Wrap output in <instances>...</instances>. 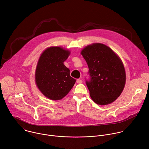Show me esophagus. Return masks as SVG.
I'll list each match as a JSON object with an SVG mask.
<instances>
[{
    "label": "esophagus",
    "instance_id": "obj_1",
    "mask_svg": "<svg viewBox=\"0 0 149 149\" xmlns=\"http://www.w3.org/2000/svg\"><path fill=\"white\" fill-rule=\"evenodd\" d=\"M77 82L78 84H81V83L82 82V81L81 79H77Z\"/></svg>",
    "mask_w": 149,
    "mask_h": 149
}]
</instances>
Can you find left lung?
<instances>
[{"mask_svg": "<svg viewBox=\"0 0 149 149\" xmlns=\"http://www.w3.org/2000/svg\"><path fill=\"white\" fill-rule=\"evenodd\" d=\"M89 68L90 81H86L92 100L107 105L122 93L126 83V72L120 57L108 46L93 43L81 52Z\"/></svg>", "mask_w": 149, "mask_h": 149, "instance_id": "1", "label": "left lung"}]
</instances>
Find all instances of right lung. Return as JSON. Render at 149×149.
Masks as SVG:
<instances>
[{
  "label": "right lung",
  "mask_w": 149,
  "mask_h": 149,
  "mask_svg": "<svg viewBox=\"0 0 149 149\" xmlns=\"http://www.w3.org/2000/svg\"><path fill=\"white\" fill-rule=\"evenodd\" d=\"M71 52L61 47H49L41 54L36 69L35 82L40 92L51 100H60L72 88L75 79L64 62Z\"/></svg>",
  "instance_id": "1"
}]
</instances>
